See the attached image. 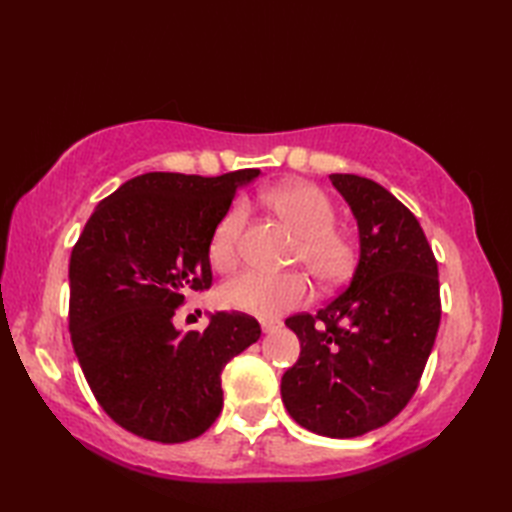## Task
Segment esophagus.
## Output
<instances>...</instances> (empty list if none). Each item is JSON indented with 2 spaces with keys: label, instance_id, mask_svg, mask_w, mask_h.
<instances>
[{
  "label": "esophagus",
  "instance_id": "1",
  "mask_svg": "<svg viewBox=\"0 0 512 512\" xmlns=\"http://www.w3.org/2000/svg\"><path fill=\"white\" fill-rule=\"evenodd\" d=\"M259 323H262L264 334H270V332H275V330L281 328V321H277V319H262Z\"/></svg>",
  "mask_w": 512,
  "mask_h": 512
}]
</instances>
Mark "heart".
Segmentation results:
<instances>
[{
  "mask_svg": "<svg viewBox=\"0 0 512 512\" xmlns=\"http://www.w3.org/2000/svg\"><path fill=\"white\" fill-rule=\"evenodd\" d=\"M268 204L299 235L295 262H303L310 275L325 286L341 284L356 264L354 239L336 228V206L314 184H286L268 195ZM248 217V206L235 202L217 222L209 242L211 264L231 270L239 259V237ZM310 295L308 279L301 273H248L228 279L220 288V303L228 310L273 319L299 308Z\"/></svg>",
  "mask_w": 512,
  "mask_h": 512,
  "instance_id": "heart-1",
  "label": "heart"
}]
</instances>
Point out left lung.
<instances>
[{
	"label": "left lung",
	"mask_w": 512,
	"mask_h": 512,
	"mask_svg": "<svg viewBox=\"0 0 512 512\" xmlns=\"http://www.w3.org/2000/svg\"><path fill=\"white\" fill-rule=\"evenodd\" d=\"M330 180L356 217L361 257L339 297L286 319L301 354L281 378V400L303 429L356 438L394 420L416 394L440 325V281L405 204L354 173Z\"/></svg>",
	"instance_id": "left-lung-1"
}]
</instances>
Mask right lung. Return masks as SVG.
<instances>
[{"instance_id": "1", "label": "right lung", "mask_w": 512, "mask_h": 512, "mask_svg": "<svg viewBox=\"0 0 512 512\" xmlns=\"http://www.w3.org/2000/svg\"><path fill=\"white\" fill-rule=\"evenodd\" d=\"M257 176L143 173L99 202L72 248L74 352L94 398L134 436H202L222 411L224 365L262 334L244 312H215L204 332L173 325L189 290L211 288V235Z\"/></svg>"}]
</instances>
